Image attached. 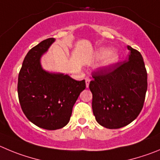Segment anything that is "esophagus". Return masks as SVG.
I'll return each instance as SVG.
<instances>
[{
    "label": "esophagus",
    "instance_id": "34e87169",
    "mask_svg": "<svg viewBox=\"0 0 160 160\" xmlns=\"http://www.w3.org/2000/svg\"><path fill=\"white\" fill-rule=\"evenodd\" d=\"M90 81H91V79L89 78V77H86V78H85V82H86V87H87V88H88L89 83H90Z\"/></svg>",
    "mask_w": 160,
    "mask_h": 160
}]
</instances>
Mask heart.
I'll return each mask as SVG.
<instances>
[{"mask_svg": "<svg viewBox=\"0 0 160 160\" xmlns=\"http://www.w3.org/2000/svg\"><path fill=\"white\" fill-rule=\"evenodd\" d=\"M97 58H102V65L103 67H110L114 65L118 60V54L115 50H107L106 48H102L98 50L96 53Z\"/></svg>", "mask_w": 160, "mask_h": 160, "instance_id": "b5f03b06", "label": "heart"}]
</instances>
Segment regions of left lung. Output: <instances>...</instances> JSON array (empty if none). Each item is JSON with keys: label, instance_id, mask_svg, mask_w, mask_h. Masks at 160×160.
<instances>
[{"label": "left lung", "instance_id": "left-lung-1", "mask_svg": "<svg viewBox=\"0 0 160 160\" xmlns=\"http://www.w3.org/2000/svg\"><path fill=\"white\" fill-rule=\"evenodd\" d=\"M129 59L92 72L89 88L97 122L107 129L129 125L141 113L148 88L147 71L142 55L127 46Z\"/></svg>", "mask_w": 160, "mask_h": 160}]
</instances>
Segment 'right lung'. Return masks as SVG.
I'll use <instances>...</instances> for the list:
<instances>
[{
    "instance_id": "right-lung-1",
    "label": "right lung",
    "mask_w": 160,
    "mask_h": 160,
    "mask_svg": "<svg viewBox=\"0 0 160 160\" xmlns=\"http://www.w3.org/2000/svg\"><path fill=\"white\" fill-rule=\"evenodd\" d=\"M55 41L50 38L29 50L18 77V96L23 112L30 122L48 130L61 129L68 123L72 107L85 80L77 81L62 73L45 71L40 58Z\"/></svg>"
}]
</instances>
